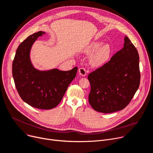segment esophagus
<instances>
[{
    "instance_id": "obj_1",
    "label": "esophagus",
    "mask_w": 153,
    "mask_h": 153,
    "mask_svg": "<svg viewBox=\"0 0 153 153\" xmlns=\"http://www.w3.org/2000/svg\"><path fill=\"white\" fill-rule=\"evenodd\" d=\"M79 74L80 76H85L86 74H87L86 70L83 68H80L79 69Z\"/></svg>"
}]
</instances>
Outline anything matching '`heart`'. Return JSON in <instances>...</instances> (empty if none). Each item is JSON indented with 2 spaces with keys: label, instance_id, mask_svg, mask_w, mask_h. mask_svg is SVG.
I'll return each instance as SVG.
<instances>
[{
  "label": "heart",
  "instance_id": "1",
  "mask_svg": "<svg viewBox=\"0 0 153 153\" xmlns=\"http://www.w3.org/2000/svg\"><path fill=\"white\" fill-rule=\"evenodd\" d=\"M101 41H94L87 45L83 50L85 54H90L89 59L90 65L94 68H99L105 64L108 60L111 54V48L108 44H102Z\"/></svg>",
  "mask_w": 153,
  "mask_h": 153
}]
</instances>
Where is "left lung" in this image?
<instances>
[{"label":"left lung","mask_w":153,"mask_h":153,"mask_svg":"<svg viewBox=\"0 0 153 153\" xmlns=\"http://www.w3.org/2000/svg\"><path fill=\"white\" fill-rule=\"evenodd\" d=\"M124 40L121 50L105 65L88 76L91 87L89 102L95 111L101 113L123 110L140 86L138 51L127 36Z\"/></svg>","instance_id":"8db88e82"}]
</instances>
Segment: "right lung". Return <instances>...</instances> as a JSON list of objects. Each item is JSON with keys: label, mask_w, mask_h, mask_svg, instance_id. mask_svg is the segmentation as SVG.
<instances>
[{"label": "right lung", "mask_w": 153, "mask_h": 153, "mask_svg": "<svg viewBox=\"0 0 153 153\" xmlns=\"http://www.w3.org/2000/svg\"><path fill=\"white\" fill-rule=\"evenodd\" d=\"M45 34L39 31L30 35L19 45L12 64L15 87L22 99L34 108L50 110L61 101L70 83L76 77L77 68L63 71L58 69L40 71L31 62L30 51L35 42Z\"/></svg>", "instance_id": "obj_1"}]
</instances>
